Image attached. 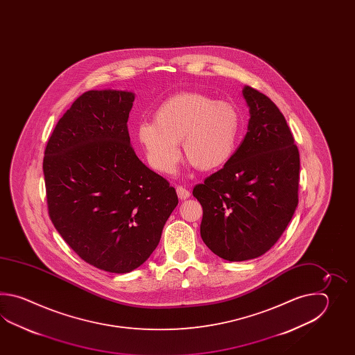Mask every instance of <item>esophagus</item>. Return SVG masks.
<instances>
[{
  "label": "esophagus",
  "mask_w": 355,
  "mask_h": 355,
  "mask_svg": "<svg viewBox=\"0 0 355 355\" xmlns=\"http://www.w3.org/2000/svg\"><path fill=\"white\" fill-rule=\"evenodd\" d=\"M176 193H178V196L180 198L181 200H185V199H188L189 196H190V191H189L188 189L184 188V187H178L176 188Z\"/></svg>",
  "instance_id": "obj_1"
}]
</instances>
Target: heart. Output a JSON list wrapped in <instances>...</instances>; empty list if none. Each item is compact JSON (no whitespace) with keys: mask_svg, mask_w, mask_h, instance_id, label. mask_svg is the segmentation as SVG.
<instances>
[{"mask_svg":"<svg viewBox=\"0 0 355 355\" xmlns=\"http://www.w3.org/2000/svg\"><path fill=\"white\" fill-rule=\"evenodd\" d=\"M240 130L241 115L234 104L187 91L165 98L153 121L137 127V138L151 166L162 174L174 173L180 159L179 142L193 166L211 171L232 159Z\"/></svg>","mask_w":355,"mask_h":355,"instance_id":"obj_1","label":"heart"}]
</instances>
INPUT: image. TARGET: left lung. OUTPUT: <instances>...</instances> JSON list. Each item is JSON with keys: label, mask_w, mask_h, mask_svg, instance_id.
<instances>
[{"label": "left lung", "mask_w": 355, "mask_h": 355, "mask_svg": "<svg viewBox=\"0 0 355 355\" xmlns=\"http://www.w3.org/2000/svg\"><path fill=\"white\" fill-rule=\"evenodd\" d=\"M248 133L223 168L194 187L203 207L204 243L228 261L261 257L287 228L298 205L300 152L278 106L243 86Z\"/></svg>", "instance_id": "left-lung-1"}]
</instances>
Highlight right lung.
Returning a JSON list of instances; mask_svg holds the SVG:
<instances>
[{"instance_id":"add662e5","label":"right lung","mask_w":355,"mask_h":355,"mask_svg":"<svg viewBox=\"0 0 355 355\" xmlns=\"http://www.w3.org/2000/svg\"><path fill=\"white\" fill-rule=\"evenodd\" d=\"M133 101L130 91L85 92L57 123L43 159L55 230L86 263L116 274L150 257L179 203L130 146Z\"/></svg>"}]
</instances>
